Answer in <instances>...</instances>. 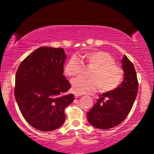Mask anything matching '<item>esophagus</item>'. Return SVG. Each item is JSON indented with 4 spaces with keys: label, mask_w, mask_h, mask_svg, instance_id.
Returning <instances> with one entry per match:
<instances>
[{
    "label": "esophagus",
    "mask_w": 154,
    "mask_h": 154,
    "mask_svg": "<svg viewBox=\"0 0 154 154\" xmlns=\"http://www.w3.org/2000/svg\"><path fill=\"white\" fill-rule=\"evenodd\" d=\"M82 94H78V93H74V96L75 97H81V96H82Z\"/></svg>",
    "instance_id": "obj_1"
}]
</instances>
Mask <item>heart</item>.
Here are the masks:
<instances>
[{"mask_svg": "<svg viewBox=\"0 0 154 154\" xmlns=\"http://www.w3.org/2000/svg\"><path fill=\"white\" fill-rule=\"evenodd\" d=\"M82 59L92 66L90 78L77 77L71 81L73 92L83 94L94 92L99 88L103 92H111L122 84L124 73L122 67L115 64L113 57L104 51H94L84 53ZM82 64L73 56L64 65V72L68 76H75L81 72Z\"/></svg>", "mask_w": 154, "mask_h": 154, "instance_id": "heart-1", "label": "heart"}]
</instances>
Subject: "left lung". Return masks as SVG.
Masks as SVG:
<instances>
[{
	"label": "left lung",
	"mask_w": 154,
	"mask_h": 154,
	"mask_svg": "<svg viewBox=\"0 0 154 154\" xmlns=\"http://www.w3.org/2000/svg\"><path fill=\"white\" fill-rule=\"evenodd\" d=\"M124 81L115 90L99 95V99L87 113L91 125L109 129L119 125L130 112L136 98L138 82L132 62L125 55L122 60Z\"/></svg>",
	"instance_id": "8db88e82"
}]
</instances>
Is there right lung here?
Here are the masks:
<instances>
[{
    "label": "right lung",
    "mask_w": 154,
    "mask_h": 154,
    "mask_svg": "<svg viewBox=\"0 0 154 154\" xmlns=\"http://www.w3.org/2000/svg\"><path fill=\"white\" fill-rule=\"evenodd\" d=\"M66 58L63 48L42 46L19 64L14 97L28 123L42 131H51L65 121L64 110L74 95L63 94L71 85L63 75Z\"/></svg>",
    "instance_id": "add662e5"
}]
</instances>
